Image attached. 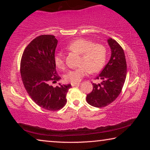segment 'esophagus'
<instances>
[{
	"mask_svg": "<svg viewBox=\"0 0 150 150\" xmlns=\"http://www.w3.org/2000/svg\"><path fill=\"white\" fill-rule=\"evenodd\" d=\"M80 83H75V84H71L72 87H77V86H79Z\"/></svg>",
	"mask_w": 150,
	"mask_h": 150,
	"instance_id": "esophagus-1",
	"label": "esophagus"
}]
</instances>
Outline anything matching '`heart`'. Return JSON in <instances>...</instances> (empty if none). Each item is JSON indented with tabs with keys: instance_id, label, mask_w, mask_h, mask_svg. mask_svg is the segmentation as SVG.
Instances as JSON below:
<instances>
[{
	"instance_id": "1",
	"label": "heart",
	"mask_w": 150,
	"mask_h": 150,
	"mask_svg": "<svg viewBox=\"0 0 150 150\" xmlns=\"http://www.w3.org/2000/svg\"><path fill=\"white\" fill-rule=\"evenodd\" d=\"M66 49L81 54L79 67L69 70L65 75V81L71 84L79 83L88 73H96L103 67L106 62V50L103 45L93 44L90 40L79 38L69 43ZM54 62L59 69H64L65 57L62 53L55 55Z\"/></svg>"
}]
</instances>
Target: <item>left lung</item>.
<instances>
[{
	"instance_id": "1",
	"label": "left lung",
	"mask_w": 150,
	"mask_h": 150,
	"mask_svg": "<svg viewBox=\"0 0 150 150\" xmlns=\"http://www.w3.org/2000/svg\"><path fill=\"white\" fill-rule=\"evenodd\" d=\"M107 42L111 50L110 59L96 77L102 82L93 83V89L86 98L90 105L97 108L110 105L118 97L126 77L127 65L122 47L112 38H108Z\"/></svg>"
}]
</instances>
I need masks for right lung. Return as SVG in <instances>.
I'll return each instance as SVG.
<instances>
[{
    "mask_svg": "<svg viewBox=\"0 0 150 150\" xmlns=\"http://www.w3.org/2000/svg\"><path fill=\"white\" fill-rule=\"evenodd\" d=\"M57 40L53 35H41L27 45L20 62V74L30 98L42 108L50 111L62 109L71 85L54 87L51 83L61 79L54 62Z\"/></svg>",
    "mask_w": 150,
    "mask_h": 150,
    "instance_id": "obj_1",
    "label": "right lung"
}]
</instances>
